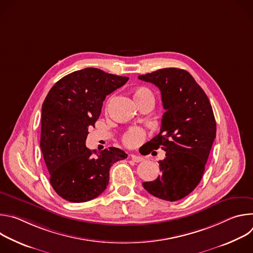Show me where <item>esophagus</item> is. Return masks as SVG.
Returning a JSON list of instances; mask_svg holds the SVG:
<instances>
[{
  "label": "esophagus",
  "instance_id": "obj_1",
  "mask_svg": "<svg viewBox=\"0 0 253 253\" xmlns=\"http://www.w3.org/2000/svg\"><path fill=\"white\" fill-rule=\"evenodd\" d=\"M130 158H131L134 162H141V161L144 160L143 157H141V156H139V155H136V154H131V155H130Z\"/></svg>",
  "mask_w": 253,
  "mask_h": 253
}]
</instances>
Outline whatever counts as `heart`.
<instances>
[{"mask_svg":"<svg viewBox=\"0 0 253 253\" xmlns=\"http://www.w3.org/2000/svg\"><path fill=\"white\" fill-rule=\"evenodd\" d=\"M146 98H154L152 92L145 87H139L134 90V99L136 103L146 99ZM146 137V133L140 127H131L129 128L122 136V141L124 145L127 147L133 148L137 147L138 145L144 141Z\"/></svg>","mask_w":253,"mask_h":253,"instance_id":"obj_1","label":"heart"}]
</instances>
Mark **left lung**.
Segmentation results:
<instances>
[{"mask_svg": "<svg viewBox=\"0 0 253 253\" xmlns=\"http://www.w3.org/2000/svg\"><path fill=\"white\" fill-rule=\"evenodd\" d=\"M138 78L159 88L166 110L160 133L147 146L148 153L158 148L166 152L159 161L161 175L142 184L157 198L177 201L195 189L204 173L216 137L212 107L205 92L185 70L165 68Z\"/></svg>", "mask_w": 253, "mask_h": 253, "instance_id": "1", "label": "left lung"}]
</instances>
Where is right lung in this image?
<instances>
[{"label": "right lung", "instance_id": "1", "mask_svg": "<svg viewBox=\"0 0 253 253\" xmlns=\"http://www.w3.org/2000/svg\"><path fill=\"white\" fill-rule=\"evenodd\" d=\"M128 79L85 68L63 77L49 91L42 105L40 146L50 183L62 198L76 203L96 198L109 182L110 167L127 158L115 147L91 151L85 142L106 96Z\"/></svg>", "mask_w": 253, "mask_h": 253}]
</instances>
